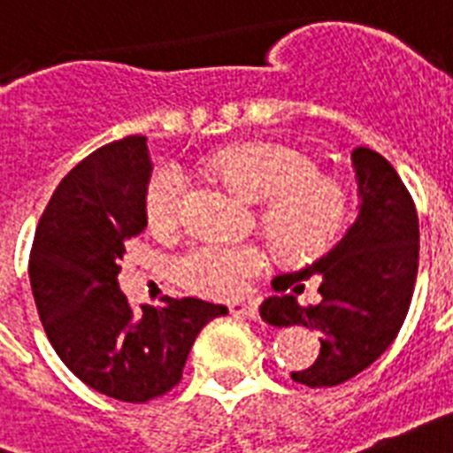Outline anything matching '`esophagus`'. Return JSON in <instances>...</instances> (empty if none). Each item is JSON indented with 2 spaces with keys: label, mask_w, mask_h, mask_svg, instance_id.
<instances>
[{
  "label": "esophagus",
  "mask_w": 453,
  "mask_h": 453,
  "mask_svg": "<svg viewBox=\"0 0 453 453\" xmlns=\"http://www.w3.org/2000/svg\"><path fill=\"white\" fill-rule=\"evenodd\" d=\"M230 314L244 316V319H258V307H256V304H246V303H233L230 304Z\"/></svg>",
  "instance_id": "esophagus-1"
}]
</instances>
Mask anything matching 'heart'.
<instances>
[{"label": "heart", "instance_id": "heart-1", "mask_svg": "<svg viewBox=\"0 0 453 453\" xmlns=\"http://www.w3.org/2000/svg\"><path fill=\"white\" fill-rule=\"evenodd\" d=\"M202 172L223 181L249 202L263 204L260 223L290 258L321 256L342 237L349 220L347 190L296 150L272 143H244L202 160ZM190 181L176 163H163L146 186L150 226L169 227L181 219ZM267 267L258 244L200 242L176 258V279L193 293L234 297Z\"/></svg>", "mask_w": 453, "mask_h": 453}]
</instances>
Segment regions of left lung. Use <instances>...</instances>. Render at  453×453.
Masks as SVG:
<instances>
[{
  "mask_svg": "<svg viewBox=\"0 0 453 453\" xmlns=\"http://www.w3.org/2000/svg\"><path fill=\"white\" fill-rule=\"evenodd\" d=\"M358 183V216L326 256L304 270L272 279L277 296L260 304L270 326H304L321 333L314 365L293 381L321 388L363 372L391 347L410 311L418 272V219L411 195L377 150H351ZM319 279L322 300L303 308L304 278Z\"/></svg>",
  "mask_w": 453,
  "mask_h": 453,
  "instance_id": "left-lung-1",
  "label": "left lung"
}]
</instances>
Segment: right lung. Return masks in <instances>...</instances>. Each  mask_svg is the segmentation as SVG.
Returning a JSON list of instances; mask_svg holds the SVG:
<instances>
[{"instance_id":"add662e5","label":"right lung","mask_w":453,"mask_h":453,"mask_svg":"<svg viewBox=\"0 0 453 453\" xmlns=\"http://www.w3.org/2000/svg\"><path fill=\"white\" fill-rule=\"evenodd\" d=\"M146 137H125L83 157L39 219L29 284L55 354L95 391L146 403L181 381L200 330L227 307L165 297L134 311L119 286L127 239L146 219Z\"/></svg>"}]
</instances>
